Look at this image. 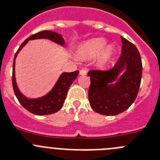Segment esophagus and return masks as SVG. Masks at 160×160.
Listing matches in <instances>:
<instances>
[{
  "mask_svg": "<svg viewBox=\"0 0 160 160\" xmlns=\"http://www.w3.org/2000/svg\"><path fill=\"white\" fill-rule=\"evenodd\" d=\"M80 75H86L87 74V70H84V69H83V70H81L80 71Z\"/></svg>",
  "mask_w": 160,
  "mask_h": 160,
  "instance_id": "esophagus-1",
  "label": "esophagus"
}]
</instances>
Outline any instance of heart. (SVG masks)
Listing matches in <instances>:
<instances>
[{
  "mask_svg": "<svg viewBox=\"0 0 160 160\" xmlns=\"http://www.w3.org/2000/svg\"><path fill=\"white\" fill-rule=\"evenodd\" d=\"M106 43V40L102 38L88 40L79 46L76 55L80 59H88L99 54L97 63L99 67H104L108 63L115 51L113 46H108L105 47Z\"/></svg>",
  "mask_w": 160,
  "mask_h": 160,
  "instance_id": "heart-1",
  "label": "heart"
}]
</instances>
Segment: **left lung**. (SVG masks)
<instances>
[{
    "label": "left lung",
    "instance_id": "8db88e82",
    "mask_svg": "<svg viewBox=\"0 0 160 160\" xmlns=\"http://www.w3.org/2000/svg\"><path fill=\"white\" fill-rule=\"evenodd\" d=\"M121 38L122 55L113 68L88 72L90 104L93 111L103 115H116L127 110L135 101L140 88L142 64L139 52L126 38Z\"/></svg>",
    "mask_w": 160,
    "mask_h": 160
}]
</instances>
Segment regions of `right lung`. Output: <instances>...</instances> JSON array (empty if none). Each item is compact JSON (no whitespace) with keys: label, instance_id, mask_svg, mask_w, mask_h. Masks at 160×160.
I'll list each match as a JSON object with an SVG mask.
<instances>
[{"label":"right lung","instance_id":"obj_1","mask_svg":"<svg viewBox=\"0 0 160 160\" xmlns=\"http://www.w3.org/2000/svg\"><path fill=\"white\" fill-rule=\"evenodd\" d=\"M39 38H46L49 39L60 46H65V41L60 34L52 31H42L36 34L31 35L25 40L21 45L19 49L14 55V62H13L12 71V85L14 93L20 102V104L28 111L29 112L37 115H46V114H54L57 112L62 107L67 91L72 82L76 80L79 74V71H74L71 72H62L57 82L49 93L45 96L35 99H30L24 96L18 88L15 81V73H14V67H15V59L18 54L19 51L28 43L29 40L39 39Z\"/></svg>","mask_w":160,"mask_h":160}]
</instances>
